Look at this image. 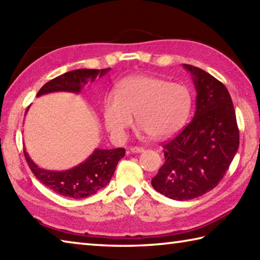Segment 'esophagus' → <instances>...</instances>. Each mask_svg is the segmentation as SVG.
I'll use <instances>...</instances> for the list:
<instances>
[{
  "label": "esophagus",
  "mask_w": 260,
  "mask_h": 260,
  "mask_svg": "<svg viewBox=\"0 0 260 260\" xmlns=\"http://www.w3.org/2000/svg\"><path fill=\"white\" fill-rule=\"evenodd\" d=\"M129 151L132 153H141V152H143L144 149L140 148V146H133V148L129 149Z\"/></svg>",
  "instance_id": "34e87169"
}]
</instances>
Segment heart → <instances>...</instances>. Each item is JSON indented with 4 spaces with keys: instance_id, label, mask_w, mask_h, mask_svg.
I'll use <instances>...</instances> for the list:
<instances>
[{
    "instance_id": "heart-1",
    "label": "heart",
    "mask_w": 260,
    "mask_h": 260,
    "mask_svg": "<svg viewBox=\"0 0 260 260\" xmlns=\"http://www.w3.org/2000/svg\"><path fill=\"white\" fill-rule=\"evenodd\" d=\"M192 109V94L185 85L167 79L136 75L116 84L114 95L102 102V119L107 131L121 139L136 122L151 138L162 139L185 124Z\"/></svg>"
}]
</instances>
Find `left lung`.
<instances>
[{"instance_id": "obj_1", "label": "left lung", "mask_w": 260, "mask_h": 260, "mask_svg": "<svg viewBox=\"0 0 260 260\" xmlns=\"http://www.w3.org/2000/svg\"><path fill=\"white\" fill-rule=\"evenodd\" d=\"M184 68L197 89L192 121L162 145L165 162L151 184L173 200H190L218 185L239 149L237 117L228 88L194 66Z\"/></svg>"}]
</instances>
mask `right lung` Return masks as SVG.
<instances>
[{
  "instance_id": "add662e5",
  "label": "right lung",
  "mask_w": 260,
  "mask_h": 260,
  "mask_svg": "<svg viewBox=\"0 0 260 260\" xmlns=\"http://www.w3.org/2000/svg\"><path fill=\"white\" fill-rule=\"evenodd\" d=\"M109 70L110 68L100 70L77 69L68 72L44 84L37 93V96L61 91L79 93L89 79L93 82L98 76L102 77ZM23 154L30 171L41 183L60 196L81 199L92 196L107 186L114 175L118 161L125 155V149H95L84 162L63 172L42 169L29 158L25 149Z\"/></svg>"
}]
</instances>
